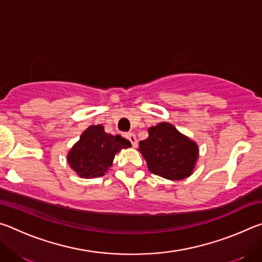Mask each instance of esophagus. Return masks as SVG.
<instances>
[{
	"label": "esophagus",
	"mask_w": 262,
	"mask_h": 262,
	"mask_svg": "<svg viewBox=\"0 0 262 262\" xmlns=\"http://www.w3.org/2000/svg\"><path fill=\"white\" fill-rule=\"evenodd\" d=\"M126 137L130 141L133 148L137 147V139H136V136L133 134V133H128V134H126Z\"/></svg>",
	"instance_id": "1"
}]
</instances>
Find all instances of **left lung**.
Segmentation results:
<instances>
[{"label": "left lung", "instance_id": "left-lung-1", "mask_svg": "<svg viewBox=\"0 0 262 262\" xmlns=\"http://www.w3.org/2000/svg\"><path fill=\"white\" fill-rule=\"evenodd\" d=\"M148 139L140 142L139 151L150 172L168 180H183L193 173L199 159L196 142L168 122L148 129Z\"/></svg>", "mask_w": 262, "mask_h": 262}]
</instances>
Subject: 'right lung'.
<instances>
[{
	"label": "right lung",
	"mask_w": 262,
	"mask_h": 262,
	"mask_svg": "<svg viewBox=\"0 0 262 262\" xmlns=\"http://www.w3.org/2000/svg\"><path fill=\"white\" fill-rule=\"evenodd\" d=\"M130 142L120 135H111L101 125L89 126L67 155L72 170L81 178L92 179L104 176L112 166L121 149L130 148Z\"/></svg>",
	"instance_id": "right-lung-1"
}]
</instances>
